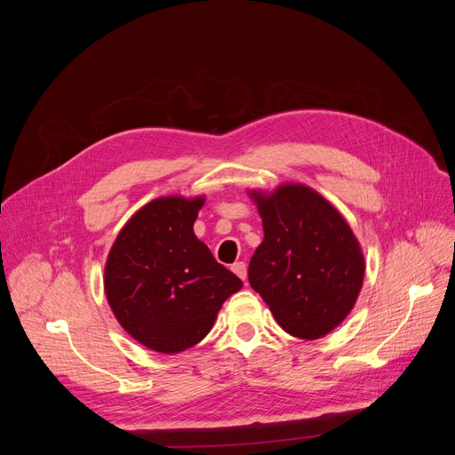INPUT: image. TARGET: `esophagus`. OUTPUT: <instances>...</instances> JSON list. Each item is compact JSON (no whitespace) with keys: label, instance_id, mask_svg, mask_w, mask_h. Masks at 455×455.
I'll list each match as a JSON object with an SVG mask.
<instances>
[{"label":"esophagus","instance_id":"34e87169","mask_svg":"<svg viewBox=\"0 0 455 455\" xmlns=\"http://www.w3.org/2000/svg\"><path fill=\"white\" fill-rule=\"evenodd\" d=\"M232 272H234L241 281H244V279H246V265H244L243 261L234 263V265H232Z\"/></svg>","mask_w":455,"mask_h":455}]
</instances>
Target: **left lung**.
<instances>
[{
	"mask_svg": "<svg viewBox=\"0 0 455 455\" xmlns=\"http://www.w3.org/2000/svg\"><path fill=\"white\" fill-rule=\"evenodd\" d=\"M265 239L250 259V286L291 337L315 340L331 333L353 309L365 261L342 214L300 183L274 192L251 190Z\"/></svg>",
	"mask_w": 455,
	"mask_h": 455,
	"instance_id": "obj_1",
	"label": "left lung"
}]
</instances>
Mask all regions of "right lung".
<instances>
[{
    "label": "right lung",
    "instance_id": "add662e5",
    "mask_svg": "<svg viewBox=\"0 0 455 455\" xmlns=\"http://www.w3.org/2000/svg\"><path fill=\"white\" fill-rule=\"evenodd\" d=\"M204 204L205 196L149 202L118 232L106 261L104 291L118 323L164 355L204 340L243 286L194 234Z\"/></svg>",
    "mask_w": 455,
    "mask_h": 455
}]
</instances>
